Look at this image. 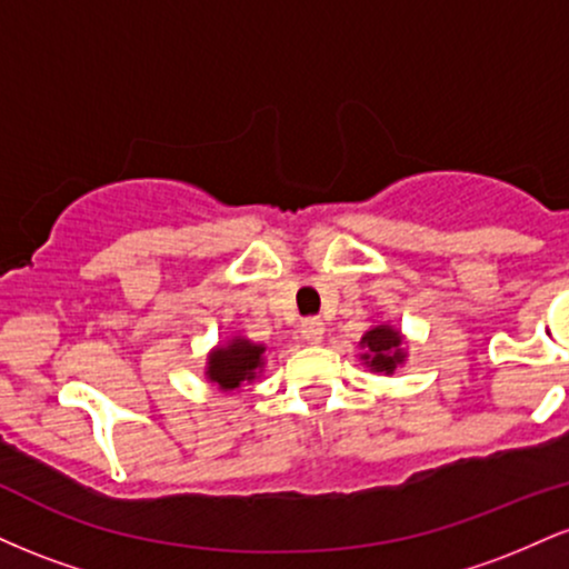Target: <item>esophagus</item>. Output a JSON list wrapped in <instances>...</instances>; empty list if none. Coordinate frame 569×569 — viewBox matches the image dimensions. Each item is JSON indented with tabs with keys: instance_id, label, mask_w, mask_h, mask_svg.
I'll return each instance as SVG.
<instances>
[{
	"instance_id": "34e87169",
	"label": "esophagus",
	"mask_w": 569,
	"mask_h": 569,
	"mask_svg": "<svg viewBox=\"0 0 569 569\" xmlns=\"http://www.w3.org/2000/svg\"><path fill=\"white\" fill-rule=\"evenodd\" d=\"M323 335H326V329L321 321H305L302 323V339L307 345H321Z\"/></svg>"
}]
</instances>
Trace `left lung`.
<instances>
[{
    "label": "left lung",
    "instance_id": "left-lung-1",
    "mask_svg": "<svg viewBox=\"0 0 569 569\" xmlns=\"http://www.w3.org/2000/svg\"><path fill=\"white\" fill-rule=\"evenodd\" d=\"M358 348H361V356H358L361 363L375 375L390 377L398 367L407 363V337L388 321L375 323L371 329L363 331Z\"/></svg>",
    "mask_w": 569,
    "mask_h": 569
}]
</instances>
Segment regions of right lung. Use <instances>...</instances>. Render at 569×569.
<instances>
[{"mask_svg":"<svg viewBox=\"0 0 569 569\" xmlns=\"http://www.w3.org/2000/svg\"><path fill=\"white\" fill-rule=\"evenodd\" d=\"M267 345L251 342L248 337L234 335L217 348H211L206 358V380L221 393L243 390V385L257 382L264 375Z\"/></svg>","mask_w":569,"mask_h":569,"instance_id":"right-lung-1","label":"right lung"}]
</instances>
